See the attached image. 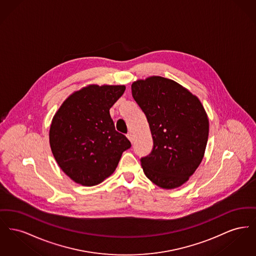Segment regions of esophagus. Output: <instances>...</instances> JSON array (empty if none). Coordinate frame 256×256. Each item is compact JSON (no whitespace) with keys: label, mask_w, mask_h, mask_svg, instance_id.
Masks as SVG:
<instances>
[{"label":"esophagus","mask_w":256,"mask_h":256,"mask_svg":"<svg viewBox=\"0 0 256 256\" xmlns=\"http://www.w3.org/2000/svg\"><path fill=\"white\" fill-rule=\"evenodd\" d=\"M126 137H128V139L132 143V141H134V135L132 132H128V134H126Z\"/></svg>","instance_id":"obj_1"}]
</instances>
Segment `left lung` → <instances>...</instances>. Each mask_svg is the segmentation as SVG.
<instances>
[{
	"label": "left lung",
	"mask_w": 256,
	"mask_h": 256,
	"mask_svg": "<svg viewBox=\"0 0 256 256\" xmlns=\"http://www.w3.org/2000/svg\"><path fill=\"white\" fill-rule=\"evenodd\" d=\"M132 92L154 141L152 152L141 158L146 178L163 189L182 186L204 156L209 121L204 106L188 89L158 76L134 82Z\"/></svg>",
	"instance_id": "8db88e82"
}]
</instances>
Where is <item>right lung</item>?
<instances>
[{"label": "right lung", "mask_w": 256, "mask_h": 256, "mask_svg": "<svg viewBox=\"0 0 256 256\" xmlns=\"http://www.w3.org/2000/svg\"><path fill=\"white\" fill-rule=\"evenodd\" d=\"M124 86L90 84L74 92L54 114L50 128L54 158L72 180L94 186L110 176L132 144L116 132L111 106Z\"/></svg>", "instance_id": "1"}]
</instances>
